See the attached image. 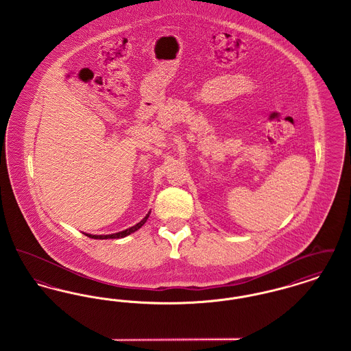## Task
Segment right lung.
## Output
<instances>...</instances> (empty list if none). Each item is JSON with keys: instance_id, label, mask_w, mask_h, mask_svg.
<instances>
[{"instance_id": "1", "label": "right lung", "mask_w": 351, "mask_h": 351, "mask_svg": "<svg viewBox=\"0 0 351 351\" xmlns=\"http://www.w3.org/2000/svg\"><path fill=\"white\" fill-rule=\"evenodd\" d=\"M151 212H149L147 215H146V217L143 218V219H141L136 225H134L132 228H129V229H126V230H123V232H118V233L114 234H106V235H97V234H85L86 237H89V238H93V239H117V238H123V237H126V235H130V234L134 233V232H136L138 229H141L143 225H145V222L147 221V218L150 216Z\"/></svg>"}]
</instances>
